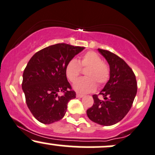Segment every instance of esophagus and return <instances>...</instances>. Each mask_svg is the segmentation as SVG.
<instances>
[{"mask_svg": "<svg viewBox=\"0 0 155 155\" xmlns=\"http://www.w3.org/2000/svg\"><path fill=\"white\" fill-rule=\"evenodd\" d=\"M84 97L83 94H76V97L82 98V97Z\"/></svg>", "mask_w": 155, "mask_h": 155, "instance_id": "esophagus-1", "label": "esophagus"}]
</instances>
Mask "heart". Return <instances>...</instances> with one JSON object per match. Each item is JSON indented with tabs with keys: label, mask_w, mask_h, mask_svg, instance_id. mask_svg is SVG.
<instances>
[{
	"label": "heart",
	"mask_w": 155,
	"mask_h": 155,
	"mask_svg": "<svg viewBox=\"0 0 155 155\" xmlns=\"http://www.w3.org/2000/svg\"><path fill=\"white\" fill-rule=\"evenodd\" d=\"M82 68H86L85 76L76 81L73 85V88L79 93H88L96 88V82L99 85H104L107 82L110 75V70L106 63L102 61V58L97 53L88 51L82 56L78 61L73 58L68 62L65 68V73L68 79L71 82H74L79 77Z\"/></svg>",
	"instance_id": "obj_1"
}]
</instances>
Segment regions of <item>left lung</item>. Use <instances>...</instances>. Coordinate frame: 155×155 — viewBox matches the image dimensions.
I'll return each mask as SVG.
<instances>
[{
  "instance_id": "left-lung-1",
  "label": "left lung",
  "mask_w": 155,
  "mask_h": 155,
  "mask_svg": "<svg viewBox=\"0 0 155 155\" xmlns=\"http://www.w3.org/2000/svg\"><path fill=\"white\" fill-rule=\"evenodd\" d=\"M110 68L109 79L99 94L104 101L93 95L94 104L87 110L89 119L104 126L119 122L127 114L137 91L136 76L127 64L114 53L98 48Z\"/></svg>"
}]
</instances>
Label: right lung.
<instances>
[{
    "label": "right lung",
    "mask_w": 155,
    "mask_h": 155,
    "mask_svg": "<svg viewBox=\"0 0 155 155\" xmlns=\"http://www.w3.org/2000/svg\"><path fill=\"white\" fill-rule=\"evenodd\" d=\"M84 48L58 43L40 50L30 59L23 73L21 87L28 107L40 122L51 124L64 116L68 102L76 97L65 68ZM61 92L64 94L61 96Z\"/></svg>",
    "instance_id": "right-lung-1"
}]
</instances>
